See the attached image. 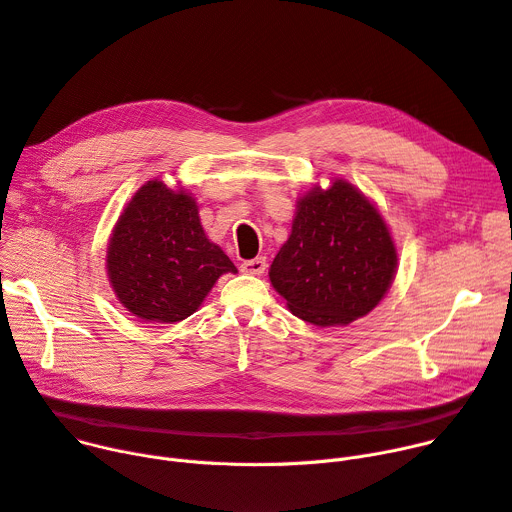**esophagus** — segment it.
Segmentation results:
<instances>
[{
    "mask_svg": "<svg viewBox=\"0 0 512 512\" xmlns=\"http://www.w3.org/2000/svg\"><path fill=\"white\" fill-rule=\"evenodd\" d=\"M241 269L245 271V274H249V276H263V274H265V269H267L265 257H255V259L243 261Z\"/></svg>",
    "mask_w": 512,
    "mask_h": 512,
    "instance_id": "esophagus-1",
    "label": "esophagus"
}]
</instances>
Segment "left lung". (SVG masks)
<instances>
[{"mask_svg":"<svg viewBox=\"0 0 512 512\" xmlns=\"http://www.w3.org/2000/svg\"><path fill=\"white\" fill-rule=\"evenodd\" d=\"M395 274L397 247L383 214L358 187L333 179L296 199L269 282L298 319L342 327L377 309Z\"/></svg>","mask_w":512,"mask_h":512,"instance_id":"1","label":"left lung"}]
</instances>
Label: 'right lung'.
Listing matches in <instances>:
<instances>
[{
  "label": "right lung",
  "instance_id": "right-lung-1",
  "mask_svg": "<svg viewBox=\"0 0 512 512\" xmlns=\"http://www.w3.org/2000/svg\"><path fill=\"white\" fill-rule=\"evenodd\" d=\"M224 274L236 267L208 238L181 183L152 179L131 195L107 247V276L125 311L150 323L183 321Z\"/></svg>",
  "mask_w": 512,
  "mask_h": 512
}]
</instances>
